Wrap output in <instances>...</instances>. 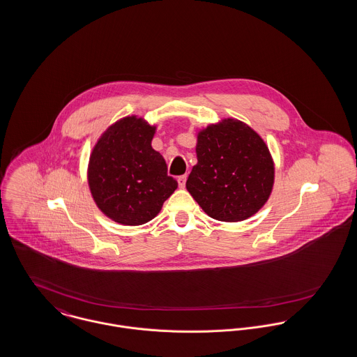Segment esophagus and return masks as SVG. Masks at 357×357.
Returning a JSON list of instances; mask_svg holds the SVG:
<instances>
[{
  "instance_id": "obj_1",
  "label": "esophagus",
  "mask_w": 357,
  "mask_h": 357,
  "mask_svg": "<svg viewBox=\"0 0 357 357\" xmlns=\"http://www.w3.org/2000/svg\"><path fill=\"white\" fill-rule=\"evenodd\" d=\"M186 179H188V176H186V175H182V176H179V178H178V185H179V188H181V189H183V188H185V185H186Z\"/></svg>"
}]
</instances>
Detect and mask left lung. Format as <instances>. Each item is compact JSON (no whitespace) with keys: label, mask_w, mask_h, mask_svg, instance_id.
I'll list each match as a JSON object with an SVG mask.
<instances>
[{"label":"left lung","mask_w":357,"mask_h":357,"mask_svg":"<svg viewBox=\"0 0 357 357\" xmlns=\"http://www.w3.org/2000/svg\"><path fill=\"white\" fill-rule=\"evenodd\" d=\"M186 189L209 218L242 221L269 199L275 163L265 141L245 122L225 118L201 129Z\"/></svg>","instance_id":"8db88e82"}]
</instances>
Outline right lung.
<instances>
[{
    "mask_svg": "<svg viewBox=\"0 0 357 357\" xmlns=\"http://www.w3.org/2000/svg\"><path fill=\"white\" fill-rule=\"evenodd\" d=\"M156 126L137 115L110 125L96 141L88 163V186L96 206L123 225L156 218L178 182L167 175L163 156L152 148Z\"/></svg>",
    "mask_w": 357,
    "mask_h": 357,
    "instance_id": "right-lung-1",
    "label": "right lung"
}]
</instances>
